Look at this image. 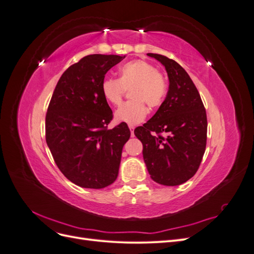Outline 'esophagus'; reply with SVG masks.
<instances>
[{
    "label": "esophagus",
    "mask_w": 254,
    "mask_h": 254,
    "mask_svg": "<svg viewBox=\"0 0 254 254\" xmlns=\"http://www.w3.org/2000/svg\"><path fill=\"white\" fill-rule=\"evenodd\" d=\"M129 129H130V131H131V136H134V134H133V130H134V125H129Z\"/></svg>",
    "instance_id": "34e87169"
}]
</instances>
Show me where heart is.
<instances>
[{
	"mask_svg": "<svg viewBox=\"0 0 254 254\" xmlns=\"http://www.w3.org/2000/svg\"><path fill=\"white\" fill-rule=\"evenodd\" d=\"M119 78L107 77L102 82V94L107 103L119 106L126 90L130 98L115 112V120L133 125L139 124L148 113L147 107L157 108L163 103L166 92V79L156 66L146 60H132L123 64L119 70Z\"/></svg>",
	"mask_w": 254,
	"mask_h": 254,
	"instance_id": "b5f03b06",
	"label": "heart"
}]
</instances>
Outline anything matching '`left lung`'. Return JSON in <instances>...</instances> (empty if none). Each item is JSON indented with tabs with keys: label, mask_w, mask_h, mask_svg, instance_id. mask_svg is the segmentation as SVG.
I'll return each instance as SVG.
<instances>
[{
	"label": "left lung",
	"mask_w": 254,
	"mask_h": 254,
	"mask_svg": "<svg viewBox=\"0 0 254 254\" xmlns=\"http://www.w3.org/2000/svg\"><path fill=\"white\" fill-rule=\"evenodd\" d=\"M147 55L165 66L170 87L156 114L136 127L134 134L143 144L144 162L151 179L162 186H179L190 179L201 163L206 113L193 80L178 63L159 54Z\"/></svg>",
	"instance_id": "obj_1"
}]
</instances>
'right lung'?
Wrapping results in <instances>:
<instances>
[{
    "instance_id": "1",
    "label": "right lung",
    "mask_w": 254,
    "mask_h": 254,
    "mask_svg": "<svg viewBox=\"0 0 254 254\" xmlns=\"http://www.w3.org/2000/svg\"><path fill=\"white\" fill-rule=\"evenodd\" d=\"M125 58L94 54L61 75L45 117V139L66 179L86 189H104L118 178L122 150L130 137L126 123L108 129L113 114L102 82Z\"/></svg>"
}]
</instances>
